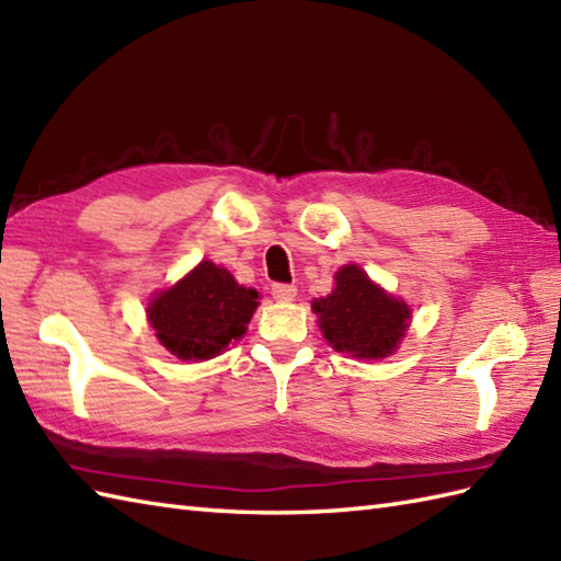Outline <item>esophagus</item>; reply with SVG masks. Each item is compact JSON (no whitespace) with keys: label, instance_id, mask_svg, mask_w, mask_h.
Wrapping results in <instances>:
<instances>
[{"label":"esophagus","instance_id":"obj_1","mask_svg":"<svg viewBox=\"0 0 561 561\" xmlns=\"http://www.w3.org/2000/svg\"><path fill=\"white\" fill-rule=\"evenodd\" d=\"M272 296H275L277 301H294L296 286L294 284H272Z\"/></svg>","mask_w":561,"mask_h":561}]
</instances>
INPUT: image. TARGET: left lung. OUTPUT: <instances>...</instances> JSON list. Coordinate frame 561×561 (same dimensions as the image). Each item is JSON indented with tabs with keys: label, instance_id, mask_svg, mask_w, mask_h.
<instances>
[{
	"label": "left lung",
	"instance_id": "8db88e82",
	"mask_svg": "<svg viewBox=\"0 0 561 561\" xmlns=\"http://www.w3.org/2000/svg\"><path fill=\"white\" fill-rule=\"evenodd\" d=\"M334 291L312 301L320 330L336 351L358 358H385L394 354L409 328L411 310L356 265H346L334 275Z\"/></svg>",
	"mask_w": 561,
	"mask_h": 561
}]
</instances>
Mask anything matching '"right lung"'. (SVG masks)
I'll return each instance as SVG.
<instances>
[{
	"instance_id": "right-lung-1",
	"label": "right lung",
	"mask_w": 561,
	"mask_h": 561,
	"mask_svg": "<svg viewBox=\"0 0 561 561\" xmlns=\"http://www.w3.org/2000/svg\"><path fill=\"white\" fill-rule=\"evenodd\" d=\"M257 308V291L245 289L210 260L195 267L148 308L154 334L176 358H215L245 332Z\"/></svg>"
}]
</instances>
